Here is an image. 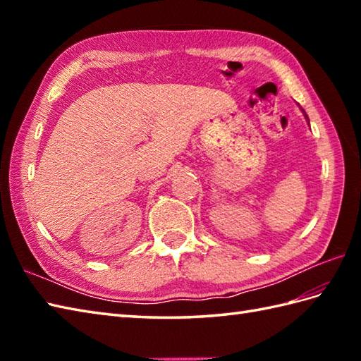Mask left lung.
<instances>
[{"label": "left lung", "mask_w": 361, "mask_h": 361, "mask_svg": "<svg viewBox=\"0 0 361 361\" xmlns=\"http://www.w3.org/2000/svg\"><path fill=\"white\" fill-rule=\"evenodd\" d=\"M304 114H305V113H304ZM305 118H307V114H305ZM307 121H309V119H307Z\"/></svg>", "instance_id": "left-lung-1"}]
</instances>
